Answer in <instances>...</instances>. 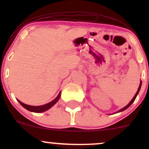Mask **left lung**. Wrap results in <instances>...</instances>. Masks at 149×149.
I'll use <instances>...</instances> for the list:
<instances>
[{"label":"left lung","mask_w":149,"mask_h":149,"mask_svg":"<svg viewBox=\"0 0 149 149\" xmlns=\"http://www.w3.org/2000/svg\"><path fill=\"white\" fill-rule=\"evenodd\" d=\"M141 82H140V84H139V88H138V90H137V92H136V93L135 94V95H134V97H133V99L132 100H131V102H130L129 104H127V106H126V107H125L124 108H123L122 109H120V111H118V112H121V111H125V109H127L128 107H130V105L132 104L133 103V102H134V101L135 100V99H136V96H137V95H138V93H139V90H140V88H141Z\"/></svg>","instance_id":"left-lung-1"}]
</instances>
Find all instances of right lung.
<instances>
[{
  "instance_id": "add662e5",
  "label": "right lung",
  "mask_w": 149,
  "mask_h": 149,
  "mask_svg": "<svg viewBox=\"0 0 149 149\" xmlns=\"http://www.w3.org/2000/svg\"><path fill=\"white\" fill-rule=\"evenodd\" d=\"M59 97H60V92L59 93L58 96L54 99V100L52 101L51 102H49L48 104H46L45 105H42V106H38V107H34V106H29L27 105V104H25L22 102H20L19 100H18V102H19V104L23 107L24 108H25L26 109H27L29 111H32V112H35V113H41L43 111H45L48 110L49 109H50L52 106H54V104L57 103V102L59 100Z\"/></svg>"
}]
</instances>
